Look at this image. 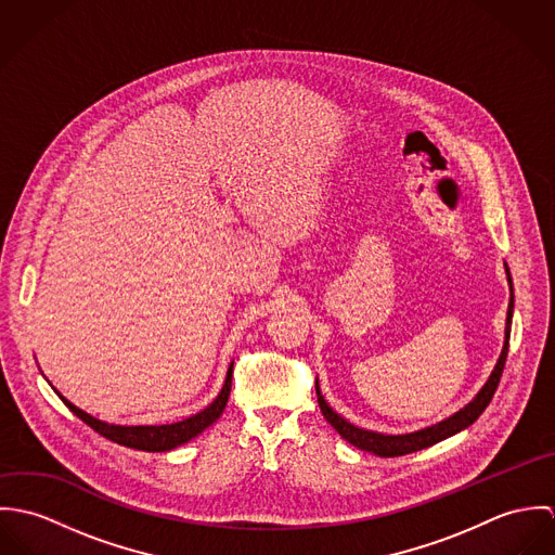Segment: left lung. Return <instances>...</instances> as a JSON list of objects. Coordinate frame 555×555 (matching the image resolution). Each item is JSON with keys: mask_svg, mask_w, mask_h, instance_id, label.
<instances>
[{"mask_svg": "<svg viewBox=\"0 0 555 555\" xmlns=\"http://www.w3.org/2000/svg\"><path fill=\"white\" fill-rule=\"evenodd\" d=\"M504 271H506V280H508V288H511V299H508V312H506V326H504V344H502V352L495 361V367L491 370L487 383L480 387V391L476 393L464 408H460L455 414L447 416L444 421H438L429 427L410 431V434H380V431H372V429H363L357 427L354 423H350L348 418H344L341 414H337L326 399L320 393V385L317 380L318 405L324 414V418L331 423V427L352 447L361 449V451H370L378 457H399V455H408L414 451H423L427 447H434L436 442H442L464 429H468L476 418L482 414V410L489 405L491 397L498 389L504 363H506V354H508V339H511V322H513V308H515V295H513V280H511V271L508 264L504 262Z\"/></svg>", "mask_w": 555, "mask_h": 555, "instance_id": "1", "label": "left lung"}]
</instances>
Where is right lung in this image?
Masks as SVG:
<instances>
[{
  "label": "right lung",
  "instance_id": "right-lung-1",
  "mask_svg": "<svg viewBox=\"0 0 555 555\" xmlns=\"http://www.w3.org/2000/svg\"><path fill=\"white\" fill-rule=\"evenodd\" d=\"M231 383H233V363H231V367L227 372V380H224L222 391L218 393V397L207 408H203L201 412H196V414H192V416H188L183 421L166 423V425H115V423H106V421H100V418H95V416L87 414L85 410L77 408L73 401H68L57 389H55V393L62 397V401L79 416L82 423H87L100 436H104V438H108V440H113L117 444L130 447V449L150 451V453H162V451H170V449H177V447L190 442L192 438L203 434L209 425H214L222 416V412L227 408V401H229V396H231Z\"/></svg>",
  "mask_w": 555,
  "mask_h": 555
}]
</instances>
